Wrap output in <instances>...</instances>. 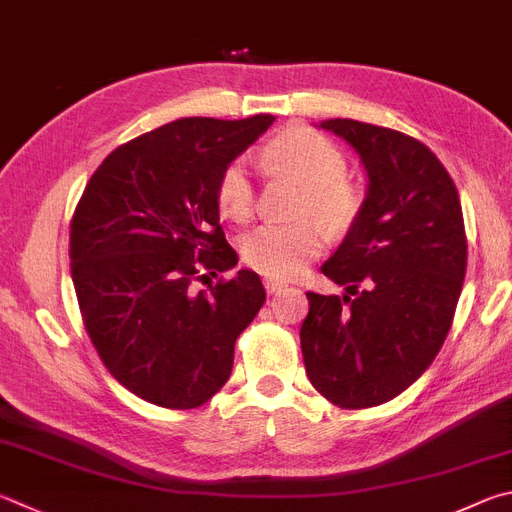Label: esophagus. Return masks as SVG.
<instances>
[{
    "mask_svg": "<svg viewBox=\"0 0 512 512\" xmlns=\"http://www.w3.org/2000/svg\"><path fill=\"white\" fill-rule=\"evenodd\" d=\"M264 286H266V293H277V291H282L284 288V284L282 282H277V280H264Z\"/></svg>",
    "mask_w": 512,
    "mask_h": 512,
    "instance_id": "34e87169",
    "label": "esophagus"
}]
</instances>
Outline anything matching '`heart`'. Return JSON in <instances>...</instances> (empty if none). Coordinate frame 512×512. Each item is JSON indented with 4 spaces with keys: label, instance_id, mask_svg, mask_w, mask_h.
Returning a JSON list of instances; mask_svg holds the SVG:
<instances>
[{
    "label": "heart",
    "instance_id": "obj_1",
    "mask_svg": "<svg viewBox=\"0 0 512 512\" xmlns=\"http://www.w3.org/2000/svg\"><path fill=\"white\" fill-rule=\"evenodd\" d=\"M268 161L295 174L304 185L300 215L315 217L329 232H345L360 212V194L347 176V159L327 136L306 127H286L266 145ZM217 203L226 217L244 221L253 212L255 185L246 159L232 161L219 176ZM322 250V230L313 219L264 224L241 239V257L271 280L300 275Z\"/></svg>",
    "mask_w": 512,
    "mask_h": 512
}]
</instances>
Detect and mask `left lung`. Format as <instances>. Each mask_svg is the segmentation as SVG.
<instances>
[{"label":"left lung","instance_id":"obj_1","mask_svg":"<svg viewBox=\"0 0 512 512\" xmlns=\"http://www.w3.org/2000/svg\"><path fill=\"white\" fill-rule=\"evenodd\" d=\"M358 152L367 197L322 273L345 295L306 293V376L345 410L392 401L432 365L468 264L457 185L432 150L396 129L324 120Z\"/></svg>","mask_w":512,"mask_h":512}]
</instances>
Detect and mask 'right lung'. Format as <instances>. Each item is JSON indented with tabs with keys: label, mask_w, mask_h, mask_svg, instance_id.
<instances>
[{
	"label": "right lung",
	"mask_w": 512,
	"mask_h": 512,
	"mask_svg": "<svg viewBox=\"0 0 512 512\" xmlns=\"http://www.w3.org/2000/svg\"><path fill=\"white\" fill-rule=\"evenodd\" d=\"M275 116L179 118L116 147L71 219L69 259L85 329L109 374L143 401L192 410L226 385L235 342L266 291L219 226L221 172Z\"/></svg>",
	"instance_id": "right-lung-1"
}]
</instances>
